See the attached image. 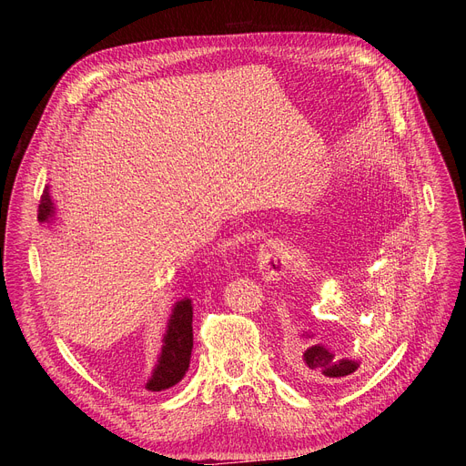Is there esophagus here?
<instances>
[{
    "label": "esophagus",
    "mask_w": 466,
    "mask_h": 466,
    "mask_svg": "<svg viewBox=\"0 0 466 466\" xmlns=\"http://www.w3.org/2000/svg\"><path fill=\"white\" fill-rule=\"evenodd\" d=\"M257 262H258L260 274L266 279L278 281L285 276V260L281 255V248L274 241H266L264 246H260L257 253Z\"/></svg>",
    "instance_id": "esophagus-1"
}]
</instances>
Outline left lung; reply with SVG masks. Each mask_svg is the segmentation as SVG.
<instances>
[{"label":"left lung","instance_id":"8db88e82","mask_svg":"<svg viewBox=\"0 0 466 466\" xmlns=\"http://www.w3.org/2000/svg\"><path fill=\"white\" fill-rule=\"evenodd\" d=\"M304 338H313V334H302ZM357 359H339L323 344H311L302 353V369L304 372L313 378L315 383H334L344 381L359 369Z\"/></svg>","mask_w":466,"mask_h":466}]
</instances>
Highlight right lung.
<instances>
[{
  "mask_svg": "<svg viewBox=\"0 0 466 466\" xmlns=\"http://www.w3.org/2000/svg\"><path fill=\"white\" fill-rule=\"evenodd\" d=\"M37 220L41 225L53 223L55 218V202L48 194V187L41 194V202L37 209ZM164 346L158 357V362L153 370L151 380L147 381L149 390H164L174 387L183 380L190 364L192 353V302L183 299L176 302L171 309L167 330L164 334Z\"/></svg>",
  "mask_w": 466,
  "mask_h": 466,
  "instance_id": "obj_1",
  "label": "right lung"
}]
</instances>
